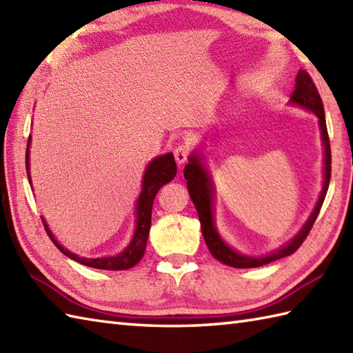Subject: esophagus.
<instances>
[{"label":"esophagus","instance_id":"esophagus-1","mask_svg":"<svg viewBox=\"0 0 353 353\" xmlns=\"http://www.w3.org/2000/svg\"><path fill=\"white\" fill-rule=\"evenodd\" d=\"M190 156V147L188 145H179L174 150V159L179 165H183L186 161H188Z\"/></svg>","mask_w":353,"mask_h":353}]
</instances>
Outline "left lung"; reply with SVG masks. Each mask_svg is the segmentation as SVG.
<instances>
[{
	"mask_svg": "<svg viewBox=\"0 0 353 353\" xmlns=\"http://www.w3.org/2000/svg\"><path fill=\"white\" fill-rule=\"evenodd\" d=\"M291 104H296L299 108H303L306 110H311L314 115L319 118V125H320V134L321 141H323V148H325V168H323V188H321L320 197L316 203V208L311 212L310 219L306 220L303 228L299 230V234L288 241L281 249H277L272 253L265 254V256H245L239 252L232 249L230 245L223 241L220 236L219 230L215 228V220H214V182L211 179V174L205 165L203 156L200 152H192L190 156V162L183 170V176L188 182V192L192 200L194 206L197 209L200 224H201V234L206 241V245L209 252H211L215 259H219L223 264L235 268H254L270 264L276 259H281L285 256H290V254L294 253L299 247L302 245L305 238L308 236L310 230L312 228L314 221H316L317 215L320 212V208L323 205L326 192L329 188V182H331V144H329V137H327V127H326V119H325V109L323 103H321L320 94L317 91L316 85H314L312 79L310 74L301 70L297 72L296 77V89L292 92Z\"/></svg>",
	"mask_w": 353,
	"mask_h": 353,
	"instance_id": "1",
	"label": "left lung"
}]
</instances>
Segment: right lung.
<instances>
[{"instance_id": "1", "label": "right lung", "mask_w": 353, "mask_h": 353, "mask_svg": "<svg viewBox=\"0 0 353 353\" xmlns=\"http://www.w3.org/2000/svg\"><path fill=\"white\" fill-rule=\"evenodd\" d=\"M30 142H32V138H28V142H27L26 167H27L28 182L32 185V177H30V162H28ZM176 172H177V167H176V161L172 153L157 156L147 165L144 177H142V190L137 201V228H134V234L132 236V241L129 243V245H127L121 253H118L117 256H104V258H95V259L80 258L79 254L66 250L63 245L57 243V239L51 234L50 228L47 226V221H45L42 216L43 228L47 230L48 236L51 238V241L54 243L57 249L63 254H66L68 258H71L72 261H77L86 267H92L99 270L132 268L138 264V262L142 259V256H144L148 232H150V226H152V209H153V201H154L156 194L165 183H168L174 179Z\"/></svg>"}]
</instances>
